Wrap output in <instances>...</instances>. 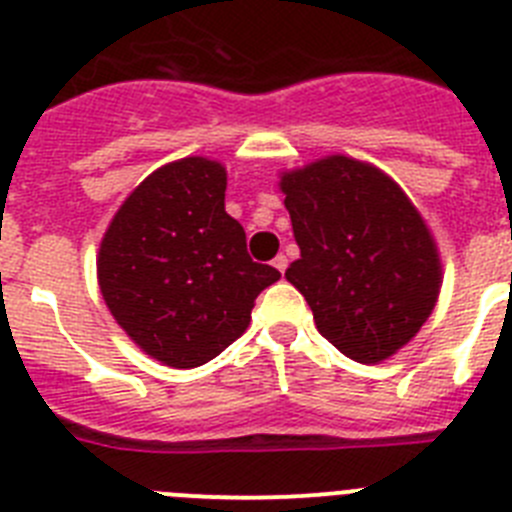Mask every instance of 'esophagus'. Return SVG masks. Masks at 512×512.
<instances>
[{"mask_svg":"<svg viewBox=\"0 0 512 512\" xmlns=\"http://www.w3.org/2000/svg\"><path fill=\"white\" fill-rule=\"evenodd\" d=\"M287 264H289V261H287V256H284V253H279L277 259H274V266H277V269L282 271V274H284V271H287Z\"/></svg>","mask_w":512,"mask_h":512,"instance_id":"34e87169","label":"esophagus"}]
</instances>
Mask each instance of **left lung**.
I'll return each mask as SVG.
<instances>
[{"mask_svg": "<svg viewBox=\"0 0 512 512\" xmlns=\"http://www.w3.org/2000/svg\"><path fill=\"white\" fill-rule=\"evenodd\" d=\"M300 259L284 277L320 336L348 359L377 364L428 320L441 287L436 243L392 179L346 156L282 176Z\"/></svg>", "mask_w": 512, "mask_h": 512, "instance_id": "1", "label": "left lung"}]
</instances>
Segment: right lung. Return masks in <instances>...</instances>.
I'll use <instances>...</instances> for the list:
<instances>
[{
    "label": "right lung",
    "instance_id": "obj_1",
    "mask_svg": "<svg viewBox=\"0 0 512 512\" xmlns=\"http://www.w3.org/2000/svg\"><path fill=\"white\" fill-rule=\"evenodd\" d=\"M102 297L148 356L176 369L215 359L241 336L253 300L277 282L225 212V169L192 156L153 171L99 246Z\"/></svg>",
    "mask_w": 512,
    "mask_h": 512
}]
</instances>
